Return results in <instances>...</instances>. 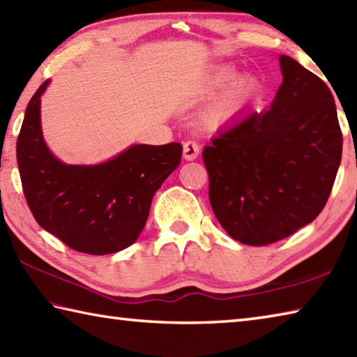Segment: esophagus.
Segmentation results:
<instances>
[{
  "instance_id": "34e87169",
  "label": "esophagus",
  "mask_w": 357,
  "mask_h": 357,
  "mask_svg": "<svg viewBox=\"0 0 357 357\" xmlns=\"http://www.w3.org/2000/svg\"><path fill=\"white\" fill-rule=\"evenodd\" d=\"M199 156V144L197 140L184 142V159L195 160Z\"/></svg>"
}]
</instances>
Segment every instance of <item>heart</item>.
<instances>
[{
	"label": "heart",
	"instance_id": "b5f03b06",
	"mask_svg": "<svg viewBox=\"0 0 357 357\" xmlns=\"http://www.w3.org/2000/svg\"><path fill=\"white\" fill-rule=\"evenodd\" d=\"M236 76V70L231 67H220L215 73H213L209 81L206 84L207 92H213V90L225 87L226 84H229ZM257 90V81L252 76H243L241 79H237L229 87L222 98H220L215 105H213L209 112H207V121L213 123H222L226 119H229L231 115H234L238 109H241L246 101H248L252 93Z\"/></svg>",
	"mask_w": 357,
	"mask_h": 357
}]
</instances>
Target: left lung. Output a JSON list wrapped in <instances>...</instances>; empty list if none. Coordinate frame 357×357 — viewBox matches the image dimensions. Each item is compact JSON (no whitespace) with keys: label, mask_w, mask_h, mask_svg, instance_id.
Here are the masks:
<instances>
[{"label":"left lung","mask_w":357,"mask_h":357,"mask_svg":"<svg viewBox=\"0 0 357 357\" xmlns=\"http://www.w3.org/2000/svg\"><path fill=\"white\" fill-rule=\"evenodd\" d=\"M270 109L250 112L204 148L209 201L241 243L264 246L312 223L333 190L342 131L331 90L289 56Z\"/></svg>","instance_id":"8db88e82"}]
</instances>
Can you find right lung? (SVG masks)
<instances>
[{"label": "right lung", "mask_w": 357, "mask_h": 357, "mask_svg": "<svg viewBox=\"0 0 357 357\" xmlns=\"http://www.w3.org/2000/svg\"><path fill=\"white\" fill-rule=\"evenodd\" d=\"M48 82L31 98L17 139L26 203L36 222L70 248L93 256L125 250L145 228L154 193L176 170L183 145H134L105 164H62L42 135Z\"/></svg>", "instance_id": "right-lung-1"}]
</instances>
